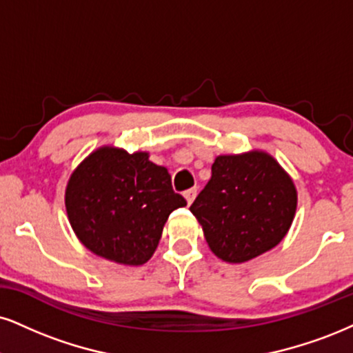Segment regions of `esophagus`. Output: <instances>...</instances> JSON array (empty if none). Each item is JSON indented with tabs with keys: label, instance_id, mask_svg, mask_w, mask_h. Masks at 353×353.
Masks as SVG:
<instances>
[{
	"label": "esophagus",
	"instance_id": "obj_1",
	"mask_svg": "<svg viewBox=\"0 0 353 353\" xmlns=\"http://www.w3.org/2000/svg\"><path fill=\"white\" fill-rule=\"evenodd\" d=\"M196 193H198V190L196 188H190V190H186L185 193H183V196H185V199H186V203L188 204H191L194 201V198H196Z\"/></svg>",
	"mask_w": 353,
	"mask_h": 353
}]
</instances>
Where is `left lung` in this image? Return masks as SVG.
<instances>
[{
  "label": "left lung",
  "mask_w": 353,
  "mask_h": 353,
  "mask_svg": "<svg viewBox=\"0 0 353 353\" xmlns=\"http://www.w3.org/2000/svg\"><path fill=\"white\" fill-rule=\"evenodd\" d=\"M211 172L190 211L212 254L243 263L276 247L293 224L298 191L275 157L265 150L217 155Z\"/></svg>",
  "instance_id": "8db88e82"
}]
</instances>
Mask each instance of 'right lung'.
<instances>
[{"label": "right lung", "instance_id": "right-lung-1", "mask_svg": "<svg viewBox=\"0 0 353 353\" xmlns=\"http://www.w3.org/2000/svg\"><path fill=\"white\" fill-rule=\"evenodd\" d=\"M149 152L101 145L73 170L65 188V210L80 241L110 262L137 267L159 247L172 211L186 206L172 188L168 170Z\"/></svg>", "mask_w": 353, "mask_h": 353}]
</instances>
